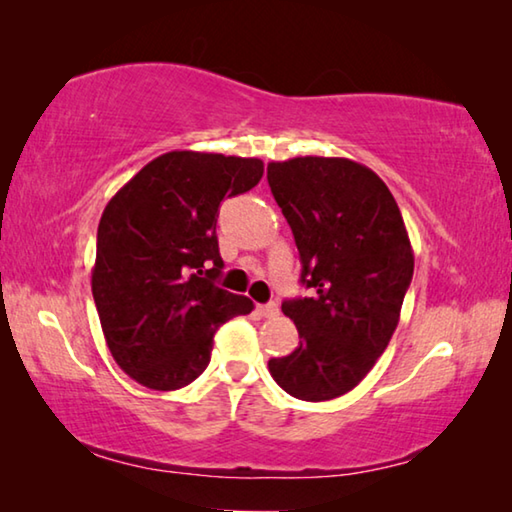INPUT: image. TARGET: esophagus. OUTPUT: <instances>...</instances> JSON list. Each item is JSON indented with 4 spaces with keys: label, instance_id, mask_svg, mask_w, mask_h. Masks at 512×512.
<instances>
[{
    "label": "esophagus",
    "instance_id": "esophagus-1",
    "mask_svg": "<svg viewBox=\"0 0 512 512\" xmlns=\"http://www.w3.org/2000/svg\"><path fill=\"white\" fill-rule=\"evenodd\" d=\"M257 314L262 318H273V316H277V305L275 302H268V305H257Z\"/></svg>",
    "mask_w": 512,
    "mask_h": 512
}]
</instances>
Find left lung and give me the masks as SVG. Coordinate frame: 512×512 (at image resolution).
<instances>
[{
  "instance_id": "8db88e82",
  "label": "left lung",
  "mask_w": 512,
  "mask_h": 512,
  "mask_svg": "<svg viewBox=\"0 0 512 512\" xmlns=\"http://www.w3.org/2000/svg\"><path fill=\"white\" fill-rule=\"evenodd\" d=\"M268 185L311 293L282 302L300 345L268 361V370L298 400H334L368 375L400 323L413 277L409 232L384 180L354 160L271 162Z\"/></svg>"
}]
</instances>
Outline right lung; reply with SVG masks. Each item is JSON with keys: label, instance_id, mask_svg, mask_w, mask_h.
Returning <instances> with one entry per match:
<instances>
[{"label": "right lung", "instance_id": "1", "mask_svg": "<svg viewBox=\"0 0 512 512\" xmlns=\"http://www.w3.org/2000/svg\"><path fill=\"white\" fill-rule=\"evenodd\" d=\"M264 162L171 151L110 198L97 232L92 296L117 366L153 391H178L210 363L225 320L253 300L216 287L223 198L253 189Z\"/></svg>", "mask_w": 512, "mask_h": 512}]
</instances>
